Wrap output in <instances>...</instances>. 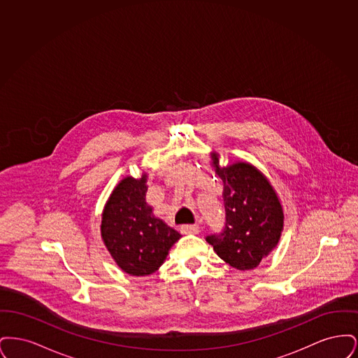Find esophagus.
Wrapping results in <instances>:
<instances>
[{"mask_svg": "<svg viewBox=\"0 0 358 358\" xmlns=\"http://www.w3.org/2000/svg\"><path fill=\"white\" fill-rule=\"evenodd\" d=\"M181 234H199L200 232V227L199 225H181Z\"/></svg>", "mask_w": 358, "mask_h": 358, "instance_id": "34e87169", "label": "esophagus"}]
</instances>
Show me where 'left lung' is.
Wrapping results in <instances>:
<instances>
[{
  "label": "left lung",
  "mask_w": 358,
  "mask_h": 358,
  "mask_svg": "<svg viewBox=\"0 0 358 358\" xmlns=\"http://www.w3.org/2000/svg\"><path fill=\"white\" fill-rule=\"evenodd\" d=\"M220 154L210 153V165L224 184L227 222L220 235L208 236L215 252L231 267L248 271L278 245L285 213L268 178L250 162L220 166Z\"/></svg>",
  "instance_id": "obj_1"
}]
</instances>
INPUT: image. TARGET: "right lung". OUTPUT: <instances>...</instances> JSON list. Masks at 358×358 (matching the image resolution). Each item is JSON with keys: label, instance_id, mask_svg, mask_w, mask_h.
Returning <instances> with one entry per match:
<instances>
[{"label": "right lung", "instance_id": "add662e5", "mask_svg": "<svg viewBox=\"0 0 358 358\" xmlns=\"http://www.w3.org/2000/svg\"><path fill=\"white\" fill-rule=\"evenodd\" d=\"M148 173L126 176L113 189L102 212L101 236L117 266L131 276L155 273L181 238L146 203Z\"/></svg>", "mask_w": 358, "mask_h": 358}]
</instances>
